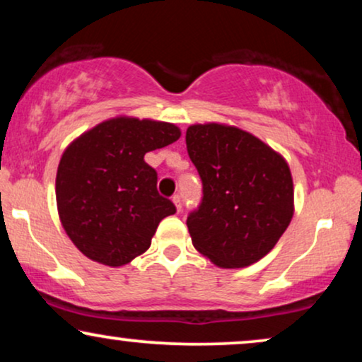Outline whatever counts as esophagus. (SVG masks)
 Returning <instances> with one entry per match:
<instances>
[{"label":"esophagus","mask_w":362,"mask_h":362,"mask_svg":"<svg viewBox=\"0 0 362 362\" xmlns=\"http://www.w3.org/2000/svg\"><path fill=\"white\" fill-rule=\"evenodd\" d=\"M172 201H173V204H175L178 213H180V211H182V197H180V195L175 194V195H173V197H172Z\"/></svg>","instance_id":"1"}]
</instances>
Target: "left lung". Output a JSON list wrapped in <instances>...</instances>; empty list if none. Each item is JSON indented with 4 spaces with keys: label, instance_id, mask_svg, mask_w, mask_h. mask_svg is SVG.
<instances>
[{
    "label": "left lung",
    "instance_id": "obj_1",
    "mask_svg": "<svg viewBox=\"0 0 362 362\" xmlns=\"http://www.w3.org/2000/svg\"><path fill=\"white\" fill-rule=\"evenodd\" d=\"M187 153L202 182L187 216L194 247L224 269L247 267L272 250L293 218L284 158L255 136L221 124L187 129Z\"/></svg>",
    "mask_w": 362,
    "mask_h": 362
}]
</instances>
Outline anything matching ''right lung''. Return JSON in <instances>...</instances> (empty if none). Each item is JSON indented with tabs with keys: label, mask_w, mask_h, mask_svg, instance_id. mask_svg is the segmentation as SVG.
I'll list each match as a JSON object with an SVG mask.
<instances>
[{
	"label": "right lung",
	"mask_w": 362,
	"mask_h": 362,
	"mask_svg": "<svg viewBox=\"0 0 362 362\" xmlns=\"http://www.w3.org/2000/svg\"><path fill=\"white\" fill-rule=\"evenodd\" d=\"M178 138L173 124L119 117L69 144L57 168L56 199L78 250L110 267L148 250L158 224L177 207L158 194L156 170L144 155Z\"/></svg>",
	"instance_id": "right-lung-1"
}]
</instances>
